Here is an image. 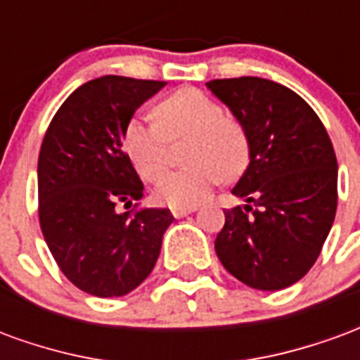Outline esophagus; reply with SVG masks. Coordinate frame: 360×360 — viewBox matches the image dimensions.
<instances>
[{
    "label": "esophagus",
    "mask_w": 360,
    "mask_h": 360,
    "mask_svg": "<svg viewBox=\"0 0 360 360\" xmlns=\"http://www.w3.org/2000/svg\"><path fill=\"white\" fill-rule=\"evenodd\" d=\"M195 210V206H172V214L175 218H185V216L193 214Z\"/></svg>",
    "instance_id": "esophagus-1"
}]
</instances>
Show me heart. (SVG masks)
<instances>
[{
  "label": "heart",
  "instance_id": "b5f03b06",
  "mask_svg": "<svg viewBox=\"0 0 360 360\" xmlns=\"http://www.w3.org/2000/svg\"><path fill=\"white\" fill-rule=\"evenodd\" d=\"M224 108L200 90L185 89L156 105V121L133 117L123 133V148L142 179L154 181L167 165V139H188L185 169L165 172L154 185L158 200L195 206L219 181L247 167L249 139L241 123L224 117Z\"/></svg>",
  "mask_w": 360,
  "mask_h": 360
}]
</instances>
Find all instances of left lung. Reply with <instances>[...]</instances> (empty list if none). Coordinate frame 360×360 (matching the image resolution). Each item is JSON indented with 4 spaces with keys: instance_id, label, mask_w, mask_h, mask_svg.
Wrapping results in <instances>:
<instances>
[{
    "instance_id": "obj_1",
    "label": "left lung",
    "mask_w": 360,
    "mask_h": 360,
    "mask_svg": "<svg viewBox=\"0 0 360 360\" xmlns=\"http://www.w3.org/2000/svg\"><path fill=\"white\" fill-rule=\"evenodd\" d=\"M206 86L249 139V165L226 212L216 255L231 276L260 291L293 285L316 262L338 208V160L314 110L283 84L216 79Z\"/></svg>"
}]
</instances>
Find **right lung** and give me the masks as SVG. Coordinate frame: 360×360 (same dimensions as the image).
I'll use <instances>...</instances> for the list:
<instances>
[{"instance_id":"obj_1","label":"right lung","mask_w":360,"mask_h":360,"mask_svg":"<svg viewBox=\"0 0 360 360\" xmlns=\"http://www.w3.org/2000/svg\"><path fill=\"white\" fill-rule=\"evenodd\" d=\"M162 81L105 75L84 82L51 119L38 156L40 227L67 279L94 297H123L156 266L173 216L117 204L142 198L141 177L123 152L134 111L164 89Z\"/></svg>"}]
</instances>
